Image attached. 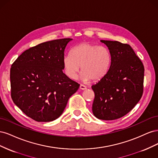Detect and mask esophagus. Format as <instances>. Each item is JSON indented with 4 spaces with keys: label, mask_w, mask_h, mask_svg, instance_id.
<instances>
[{
    "label": "esophagus",
    "mask_w": 158,
    "mask_h": 158,
    "mask_svg": "<svg viewBox=\"0 0 158 158\" xmlns=\"http://www.w3.org/2000/svg\"><path fill=\"white\" fill-rule=\"evenodd\" d=\"M80 89H82V90H84V89H86V86H85V85H84L80 84Z\"/></svg>",
    "instance_id": "1"
}]
</instances>
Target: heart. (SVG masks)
<instances>
[{
  "label": "heart",
  "instance_id": "1",
  "mask_svg": "<svg viewBox=\"0 0 158 158\" xmlns=\"http://www.w3.org/2000/svg\"><path fill=\"white\" fill-rule=\"evenodd\" d=\"M62 63L65 74L71 79L77 77L81 66V80L84 82L91 80L99 81L108 73L111 63V55L106 47L83 42L74 46L71 50V54L65 55Z\"/></svg>",
  "mask_w": 158,
  "mask_h": 158
}]
</instances>
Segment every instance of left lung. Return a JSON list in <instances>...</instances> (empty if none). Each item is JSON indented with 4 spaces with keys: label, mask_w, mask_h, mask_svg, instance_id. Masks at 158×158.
Masks as SVG:
<instances>
[{
    "label": "left lung",
    "mask_w": 158,
    "mask_h": 158,
    "mask_svg": "<svg viewBox=\"0 0 158 158\" xmlns=\"http://www.w3.org/2000/svg\"><path fill=\"white\" fill-rule=\"evenodd\" d=\"M111 55V63L105 77L93 85L92 111L102 120L125 116L140 101L143 93L144 67L132 47L117 41L101 40Z\"/></svg>",
    "instance_id": "8db88e82"
}]
</instances>
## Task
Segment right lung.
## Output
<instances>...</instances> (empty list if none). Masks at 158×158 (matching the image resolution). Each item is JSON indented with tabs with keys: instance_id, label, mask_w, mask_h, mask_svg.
Returning <instances> with one entry per match:
<instances>
[{
	"instance_id": "1",
	"label": "right lung",
	"mask_w": 158,
	"mask_h": 158,
	"mask_svg": "<svg viewBox=\"0 0 158 158\" xmlns=\"http://www.w3.org/2000/svg\"><path fill=\"white\" fill-rule=\"evenodd\" d=\"M70 38L42 43L25 51L10 69L11 97L23 113L38 122L63 114L80 84L63 73L62 60Z\"/></svg>"
}]
</instances>
